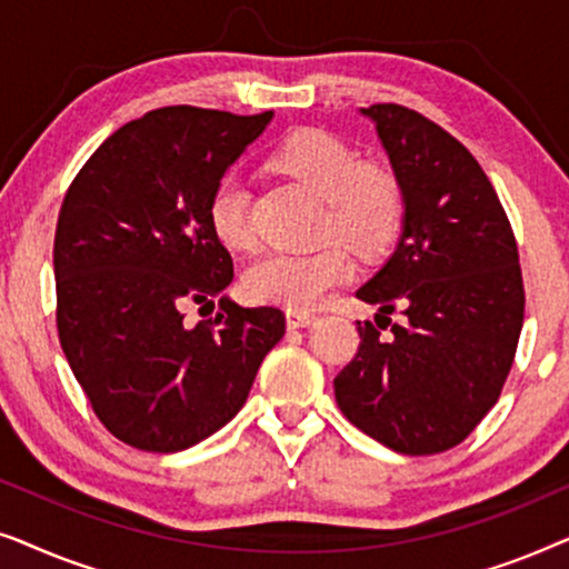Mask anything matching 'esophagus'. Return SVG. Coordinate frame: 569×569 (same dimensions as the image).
Segmentation results:
<instances>
[{"mask_svg":"<svg viewBox=\"0 0 569 569\" xmlns=\"http://www.w3.org/2000/svg\"><path fill=\"white\" fill-rule=\"evenodd\" d=\"M284 316H287V326H290V329H302V326H310L316 321L313 310H302V308H287Z\"/></svg>","mask_w":569,"mask_h":569,"instance_id":"34e87169","label":"esophagus"}]
</instances>
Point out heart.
Segmentation results:
<instances>
[{
	"label": "heart",
	"mask_w": 569,
	"mask_h": 569,
	"mask_svg": "<svg viewBox=\"0 0 569 569\" xmlns=\"http://www.w3.org/2000/svg\"><path fill=\"white\" fill-rule=\"evenodd\" d=\"M277 170L323 199L321 236H339L365 256L380 253L396 238L403 217V191L391 168L357 158L345 139L323 129H298L277 147ZM251 199L236 176L222 178L209 197V228L222 246L248 251L256 236ZM352 274L345 246L326 243L302 253H269L243 274V290L267 306L313 308Z\"/></svg>",
	"instance_id": "heart-1"
}]
</instances>
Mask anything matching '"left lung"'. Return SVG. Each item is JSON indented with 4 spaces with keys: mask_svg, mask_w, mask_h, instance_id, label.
Masks as SVG:
<instances>
[{
    "mask_svg": "<svg viewBox=\"0 0 569 569\" xmlns=\"http://www.w3.org/2000/svg\"><path fill=\"white\" fill-rule=\"evenodd\" d=\"M403 191L401 236L357 290L391 337L357 321L360 349L333 380L339 409L403 456L461 442L502 391L523 329V277L508 214L466 147L417 111L360 108ZM380 326V329H386Z\"/></svg>",
    "mask_w": 569,
    "mask_h": 569,
    "instance_id": "obj_1",
    "label": "left lung"
}]
</instances>
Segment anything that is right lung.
I'll list each match as a JSON object with an SVG mask.
<instances>
[{"instance_id": "1", "label": "right lung", "mask_w": 569, "mask_h": 569, "mask_svg": "<svg viewBox=\"0 0 569 569\" xmlns=\"http://www.w3.org/2000/svg\"><path fill=\"white\" fill-rule=\"evenodd\" d=\"M274 111L168 106L113 131L69 186L53 240L57 326L100 422L152 453L207 440L243 409L284 337L279 308L224 290L232 259L209 228V197ZM221 310L191 327L182 308Z\"/></svg>"}]
</instances>
